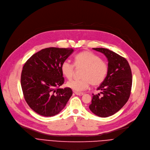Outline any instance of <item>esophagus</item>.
I'll return each mask as SVG.
<instances>
[{
    "label": "esophagus",
    "mask_w": 150,
    "mask_h": 150,
    "mask_svg": "<svg viewBox=\"0 0 150 150\" xmlns=\"http://www.w3.org/2000/svg\"><path fill=\"white\" fill-rule=\"evenodd\" d=\"M74 93L76 95H77V96H82V95L83 94V93H79V92H76V91H74Z\"/></svg>",
    "instance_id": "esophagus-1"
}]
</instances>
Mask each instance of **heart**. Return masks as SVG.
<instances>
[{
	"mask_svg": "<svg viewBox=\"0 0 150 150\" xmlns=\"http://www.w3.org/2000/svg\"><path fill=\"white\" fill-rule=\"evenodd\" d=\"M74 65L77 68H83L81 79L73 80L67 83L68 87L76 92H81L93 86L100 85L106 78L108 66L106 62L90 51H84L74 57V65L68 60L64 61L60 69L62 74L68 79H72L74 73Z\"/></svg>",
	"mask_w": 150,
	"mask_h": 150,
	"instance_id": "heart-1",
	"label": "heart"
}]
</instances>
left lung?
Masks as SVG:
<instances>
[{
  "label": "left lung",
  "mask_w": 150,
  "mask_h": 150,
  "mask_svg": "<svg viewBox=\"0 0 150 150\" xmlns=\"http://www.w3.org/2000/svg\"><path fill=\"white\" fill-rule=\"evenodd\" d=\"M93 50L103 53L108 59V71L98 87L100 94H93L89 108L101 117H107L119 111L127 102L131 90L132 73L127 59L116 52L103 48Z\"/></svg>",
  "instance_id": "1"
}]
</instances>
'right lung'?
<instances>
[{
	"label": "right lung",
	"instance_id": "1",
	"mask_svg": "<svg viewBox=\"0 0 150 150\" xmlns=\"http://www.w3.org/2000/svg\"><path fill=\"white\" fill-rule=\"evenodd\" d=\"M74 50L50 47L33 54L23 67L21 86L25 101L36 112L51 117L62 110L73 94L64 83L60 67Z\"/></svg>",
	"mask_w": 150,
	"mask_h": 150
}]
</instances>
